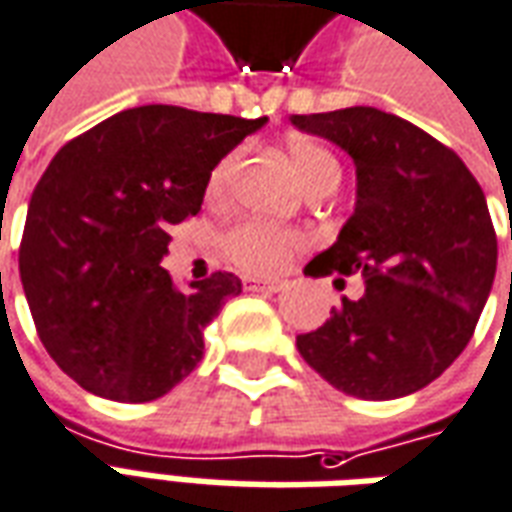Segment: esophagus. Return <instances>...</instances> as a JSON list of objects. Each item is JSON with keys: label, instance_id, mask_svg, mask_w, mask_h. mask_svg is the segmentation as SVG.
<instances>
[{"label": "esophagus", "instance_id": "34e87169", "mask_svg": "<svg viewBox=\"0 0 512 512\" xmlns=\"http://www.w3.org/2000/svg\"><path fill=\"white\" fill-rule=\"evenodd\" d=\"M244 288L252 293H274L277 291V282H263V280H255V277H246Z\"/></svg>", "mask_w": 512, "mask_h": 512}]
</instances>
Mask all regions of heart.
Returning <instances> with one entry per match:
<instances>
[{
    "label": "heart",
    "mask_w": 512,
    "mask_h": 512,
    "mask_svg": "<svg viewBox=\"0 0 512 512\" xmlns=\"http://www.w3.org/2000/svg\"><path fill=\"white\" fill-rule=\"evenodd\" d=\"M288 157H291L293 169H296L307 191L341 182V166H338L335 155L330 149L316 144V141L296 138V141L288 144ZM238 160H241V152H230V155L221 157L216 169L210 171V177H207V194H224ZM221 246H224V252H227L232 263H238L246 271L271 274V271L282 268V263L293 255V249L299 246V235L291 230L271 227V224H260V221H246V224L232 227L221 238Z\"/></svg>",
    "instance_id": "1"
}]
</instances>
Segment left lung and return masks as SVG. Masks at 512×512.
Masks as SVG:
<instances>
[{
    "label": "left lung",
    "mask_w": 512,
    "mask_h": 512,
    "mask_svg": "<svg viewBox=\"0 0 512 512\" xmlns=\"http://www.w3.org/2000/svg\"><path fill=\"white\" fill-rule=\"evenodd\" d=\"M291 124L341 146L357 177L355 213L305 274H332L335 285L360 274L366 288L355 302L343 296L296 349L357 399L421 391L466 349L493 288L496 232L480 182L449 146L377 107Z\"/></svg>",
    "instance_id": "obj_1"
}]
</instances>
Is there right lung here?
<instances>
[{
  "mask_svg": "<svg viewBox=\"0 0 512 512\" xmlns=\"http://www.w3.org/2000/svg\"><path fill=\"white\" fill-rule=\"evenodd\" d=\"M266 121L132 107L52 157L19 271L38 338L80 388L152 402L199 366L205 327L241 280L219 271L180 291L160 266L169 227L202 210L210 171Z\"/></svg>",
  "mask_w": 512,
  "mask_h": 512,
  "instance_id": "right-lung-1",
  "label": "right lung"
}]
</instances>
